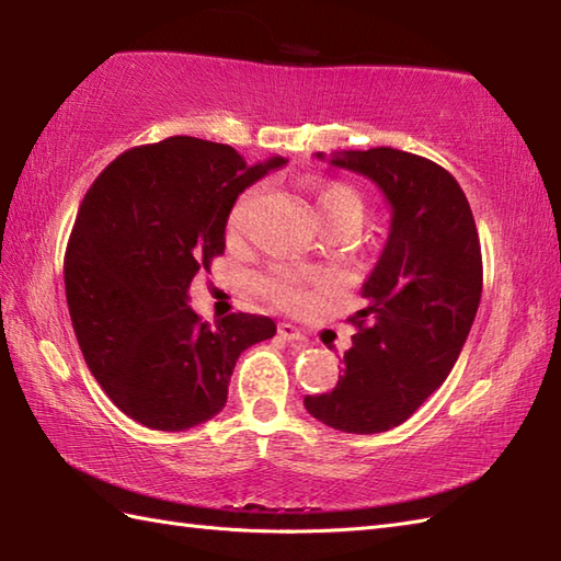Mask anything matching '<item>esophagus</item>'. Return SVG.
<instances>
[{
	"label": "esophagus",
	"instance_id": "esophagus-1",
	"mask_svg": "<svg viewBox=\"0 0 561 561\" xmlns=\"http://www.w3.org/2000/svg\"><path fill=\"white\" fill-rule=\"evenodd\" d=\"M277 332H279V337H282L284 342H306L304 332H301L299 328H296V325H291V323H279Z\"/></svg>",
	"mask_w": 561,
	"mask_h": 561
}]
</instances>
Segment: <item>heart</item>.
I'll return each instance as SVG.
<instances>
[{"mask_svg":"<svg viewBox=\"0 0 561 561\" xmlns=\"http://www.w3.org/2000/svg\"><path fill=\"white\" fill-rule=\"evenodd\" d=\"M311 190H313L318 217L325 224V229L352 231L354 226L362 221L364 199L352 185L340 183V181H316ZM253 202H255V190H245V193L233 202L229 219H226V231H229V236L243 233L250 209H253ZM262 291H265L274 304L287 306V308H301L308 299L299 277L289 270H277L272 272L270 277L262 279Z\"/></svg>","mask_w":561,"mask_h":561,"instance_id":"obj_1","label":"heart"}]
</instances>
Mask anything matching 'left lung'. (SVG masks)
Listing matches in <instances>:
<instances>
[{
    "instance_id": "1",
    "label": "left lung",
    "mask_w": 561,
    "mask_h": 561,
    "mask_svg": "<svg viewBox=\"0 0 561 561\" xmlns=\"http://www.w3.org/2000/svg\"><path fill=\"white\" fill-rule=\"evenodd\" d=\"M330 163L383 193L390 231L337 386L304 404L340 432L378 434L412 416L458 362L482 296L480 236L458 181L434 161L378 147L335 151Z\"/></svg>"
}]
</instances>
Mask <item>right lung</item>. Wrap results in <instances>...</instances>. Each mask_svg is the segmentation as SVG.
<instances>
[{
    "label": "right lung",
    "instance_id": "right-lung-1",
    "mask_svg": "<svg viewBox=\"0 0 561 561\" xmlns=\"http://www.w3.org/2000/svg\"><path fill=\"white\" fill-rule=\"evenodd\" d=\"M284 163L169 137L121 153L89 187L65 253L67 306L93 378L135 422L185 432L217 416L238 356L277 332L253 313L202 323L187 289L224 253L238 195Z\"/></svg>",
    "mask_w": 561,
    "mask_h": 561
}]
</instances>
